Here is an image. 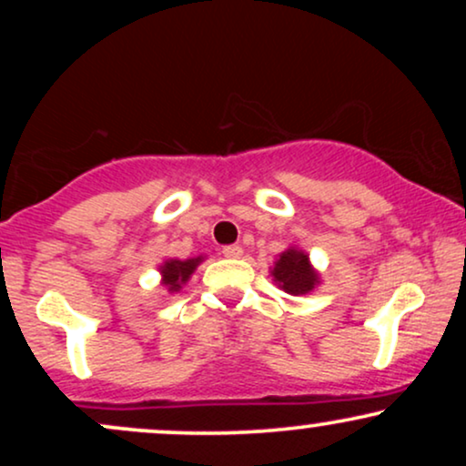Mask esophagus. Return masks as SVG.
I'll list each match as a JSON object with an SVG mask.
<instances>
[{
    "mask_svg": "<svg viewBox=\"0 0 466 466\" xmlns=\"http://www.w3.org/2000/svg\"><path fill=\"white\" fill-rule=\"evenodd\" d=\"M223 256H226V258H240V256H243V248H240V245H226V248H223Z\"/></svg>",
    "mask_w": 466,
    "mask_h": 466,
    "instance_id": "34e87169",
    "label": "esophagus"
}]
</instances>
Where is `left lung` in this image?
<instances>
[{"label": "left lung", "instance_id": "1", "mask_svg": "<svg viewBox=\"0 0 466 466\" xmlns=\"http://www.w3.org/2000/svg\"><path fill=\"white\" fill-rule=\"evenodd\" d=\"M271 276H274L276 285L291 296H307L319 285V274L313 269L309 254L298 248L282 251L271 269Z\"/></svg>", "mask_w": 466, "mask_h": 466}]
</instances>
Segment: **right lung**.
I'll return each instance as SVG.
<instances>
[{
  "instance_id": "obj_1",
  "label": "right lung",
  "mask_w": 466,
  "mask_h": 466,
  "mask_svg": "<svg viewBox=\"0 0 466 466\" xmlns=\"http://www.w3.org/2000/svg\"><path fill=\"white\" fill-rule=\"evenodd\" d=\"M203 260V256H197V258H188V260H177L170 258L159 267V274H162V285L168 289L170 293H177L181 287L188 282V278L195 274L197 265Z\"/></svg>"
}]
</instances>
